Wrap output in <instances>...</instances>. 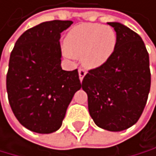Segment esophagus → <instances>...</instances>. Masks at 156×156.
<instances>
[{
	"label": "esophagus",
	"mask_w": 156,
	"mask_h": 156,
	"mask_svg": "<svg viewBox=\"0 0 156 156\" xmlns=\"http://www.w3.org/2000/svg\"><path fill=\"white\" fill-rule=\"evenodd\" d=\"M86 73H87L86 69H79V76H80V81L83 80V77H84V76H86Z\"/></svg>",
	"instance_id": "esophagus-1"
}]
</instances>
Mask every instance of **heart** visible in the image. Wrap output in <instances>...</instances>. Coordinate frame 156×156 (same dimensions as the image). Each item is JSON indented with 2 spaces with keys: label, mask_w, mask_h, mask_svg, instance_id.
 Returning a JSON list of instances; mask_svg holds the SVG:
<instances>
[{
  "label": "heart",
  "mask_w": 156,
  "mask_h": 156,
  "mask_svg": "<svg viewBox=\"0 0 156 156\" xmlns=\"http://www.w3.org/2000/svg\"><path fill=\"white\" fill-rule=\"evenodd\" d=\"M116 46V34L110 27L98 23L76 26L66 34V54L69 57H81L83 64L95 69L108 61Z\"/></svg>",
  "instance_id": "obj_1"
}]
</instances>
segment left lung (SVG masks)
Segmentation results:
<instances>
[{
	"label": "left lung",
	"mask_w": 156,
	"mask_h": 156,
	"mask_svg": "<svg viewBox=\"0 0 156 156\" xmlns=\"http://www.w3.org/2000/svg\"><path fill=\"white\" fill-rule=\"evenodd\" d=\"M116 33V46L108 61L88 70L81 87L88 112L98 127L121 131L140 117L150 90L149 55L144 41L120 23H108Z\"/></svg>",
	"instance_id": "8db88e82"
}]
</instances>
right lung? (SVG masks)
I'll list each match as a JSON object with an SVG mask.
<instances>
[{"label":"right lung","mask_w":156,"mask_h":156,"mask_svg":"<svg viewBox=\"0 0 156 156\" xmlns=\"http://www.w3.org/2000/svg\"><path fill=\"white\" fill-rule=\"evenodd\" d=\"M72 23L55 20L27 30L11 52L9 102L20 123L34 133L57 131L81 87L77 69L68 72L61 66V34Z\"/></svg>","instance_id":"obj_1"}]
</instances>
